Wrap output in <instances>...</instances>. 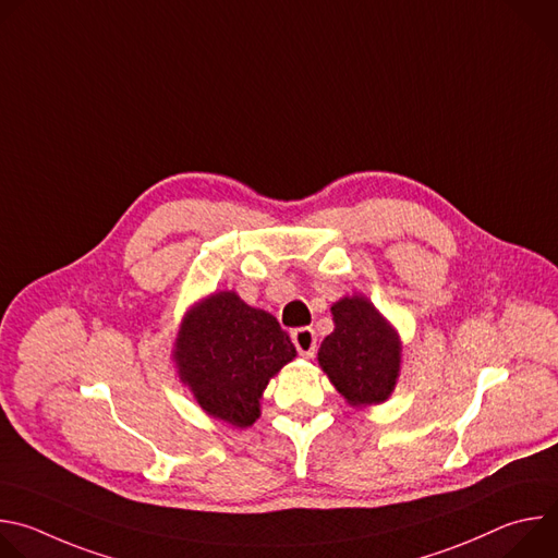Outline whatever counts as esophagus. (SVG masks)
I'll list each match as a JSON object with an SVG mask.
<instances>
[{
	"mask_svg": "<svg viewBox=\"0 0 558 558\" xmlns=\"http://www.w3.org/2000/svg\"><path fill=\"white\" fill-rule=\"evenodd\" d=\"M291 340L302 357H311L315 353V331L311 327H300L291 331Z\"/></svg>",
	"mask_w": 558,
	"mask_h": 558,
	"instance_id": "1",
	"label": "esophagus"
}]
</instances>
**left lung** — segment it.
<instances>
[{
  "label": "left lung",
  "instance_id": "8db88e82",
  "mask_svg": "<svg viewBox=\"0 0 558 558\" xmlns=\"http://www.w3.org/2000/svg\"><path fill=\"white\" fill-rule=\"evenodd\" d=\"M336 329L325 338L317 362L351 404H379L400 373V340L375 306L360 295L331 306Z\"/></svg>",
  "mask_w": 558,
  "mask_h": 558
}]
</instances>
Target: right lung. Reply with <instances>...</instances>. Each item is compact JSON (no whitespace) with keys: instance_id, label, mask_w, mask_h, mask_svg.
<instances>
[{"instance_id":"right-lung-1","label":"right lung","mask_w":558,"mask_h":558,"mask_svg":"<svg viewBox=\"0 0 558 558\" xmlns=\"http://www.w3.org/2000/svg\"><path fill=\"white\" fill-rule=\"evenodd\" d=\"M174 355L201 409L245 428L258 420L267 381L295 357V347L274 315L220 291L187 313Z\"/></svg>"}]
</instances>
